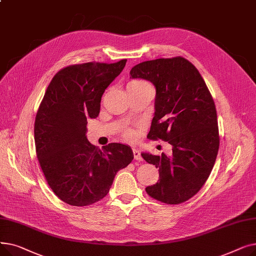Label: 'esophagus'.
Listing matches in <instances>:
<instances>
[{
  "instance_id": "34e87169",
  "label": "esophagus",
  "mask_w": 256,
  "mask_h": 256,
  "mask_svg": "<svg viewBox=\"0 0 256 256\" xmlns=\"http://www.w3.org/2000/svg\"><path fill=\"white\" fill-rule=\"evenodd\" d=\"M132 152H134V158H135V160H143L140 152L136 148V147H134V148H132Z\"/></svg>"
}]
</instances>
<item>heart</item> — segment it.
I'll return each mask as SVG.
<instances>
[{"mask_svg":"<svg viewBox=\"0 0 256 256\" xmlns=\"http://www.w3.org/2000/svg\"><path fill=\"white\" fill-rule=\"evenodd\" d=\"M130 86H150V85L148 83L144 82V80H132V82L128 84V87H130ZM124 137L128 140H132L135 138V132H134V130H126L124 132Z\"/></svg>","mask_w":256,"mask_h":256,"instance_id":"heart-1","label":"heart"}]
</instances>
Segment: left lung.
<instances>
[{"instance_id":"left-lung-1","label":"left lung","mask_w":256,"mask_h":256,"mask_svg":"<svg viewBox=\"0 0 256 256\" xmlns=\"http://www.w3.org/2000/svg\"><path fill=\"white\" fill-rule=\"evenodd\" d=\"M130 74L156 87L147 137L172 146L171 156L141 154L160 173L158 182L145 190L164 204H182L202 188L216 162L219 132L212 98L196 67L182 57L145 61L134 66Z\"/></svg>"}]
</instances>
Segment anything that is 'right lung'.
<instances>
[{
  "instance_id": "right-lung-1",
  "label": "right lung",
  "mask_w": 256,
  "mask_h": 256,
  "mask_svg": "<svg viewBox=\"0 0 256 256\" xmlns=\"http://www.w3.org/2000/svg\"><path fill=\"white\" fill-rule=\"evenodd\" d=\"M116 63H84L55 74L34 126L37 158L52 192L74 206L102 199L116 173L134 158L130 146L111 143L102 150L87 139V119L96 118L102 96L124 68Z\"/></svg>"
}]
</instances>
